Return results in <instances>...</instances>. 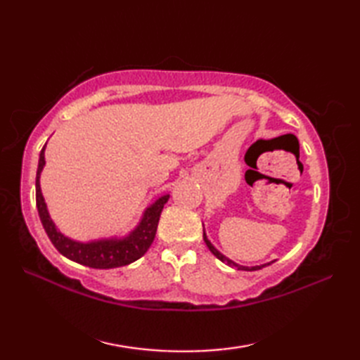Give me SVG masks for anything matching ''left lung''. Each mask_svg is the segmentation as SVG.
I'll use <instances>...</instances> for the list:
<instances>
[{
	"mask_svg": "<svg viewBox=\"0 0 360 360\" xmlns=\"http://www.w3.org/2000/svg\"><path fill=\"white\" fill-rule=\"evenodd\" d=\"M202 236H204V241H205V244H207V248H209V250L212 252L213 255H215L218 259H221V262L223 263H227L229 266H235L236 269L238 271H258V269H262V267H264V266H267V264H271V263H267V264H262V266H254V267H246V266H240V264H236V263H233L232 259H229V258H226L223 254H219V252L212 246V243L207 240V235H205V232L202 233ZM274 263V262H272Z\"/></svg>",
	"mask_w": 360,
	"mask_h": 360,
	"instance_id": "1",
	"label": "left lung"
}]
</instances>
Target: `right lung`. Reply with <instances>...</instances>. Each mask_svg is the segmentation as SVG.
Masks as SVG:
<instances>
[{
    "label": "right lung",
    "mask_w": 360,
    "mask_h": 360,
    "mask_svg": "<svg viewBox=\"0 0 360 360\" xmlns=\"http://www.w3.org/2000/svg\"><path fill=\"white\" fill-rule=\"evenodd\" d=\"M44 147L40 153V159H38V168H37V179H35L37 209L46 233H48L49 240L52 241V244L56 246V249L60 252V254L72 259L75 263L88 266V267H94V269H112V267L127 266L129 263L136 262V259H139L141 257H143L145 252L150 249L153 240H155L160 213H162L164 205L168 201L170 195L160 196L155 204H151L150 207L145 210L143 218L141 219L139 226H137L128 236H125V238L98 240V241H91V243H79V241L70 240L63 233H60L57 231L56 224L52 223L48 209H46L44 198L41 195L40 173L46 164Z\"/></svg>",
    "instance_id": "obj_1"
}]
</instances>
